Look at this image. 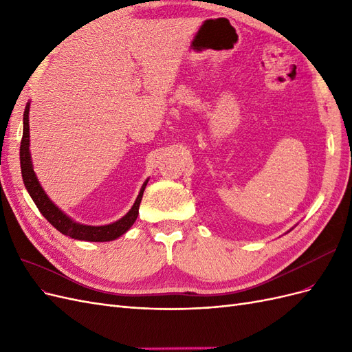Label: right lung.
<instances>
[{"mask_svg": "<svg viewBox=\"0 0 352 352\" xmlns=\"http://www.w3.org/2000/svg\"><path fill=\"white\" fill-rule=\"evenodd\" d=\"M20 168H22V177H23L30 198L34 199L38 210L41 211V214L44 216L58 232H61L63 235L70 236L73 239H79V241L107 242L122 236L123 233L129 230V228L133 225L138 217L144 189L146 186V184L142 186L132 210L127 212L123 219L113 223V225L91 228V226H82L73 223L50 201V198L44 192V189H42V186L38 182L34 167H32L30 153H29V104L26 105L25 114H23V136H22V142H20Z\"/></svg>", "mask_w": 352, "mask_h": 352, "instance_id": "1", "label": "right lung"}]
</instances>
